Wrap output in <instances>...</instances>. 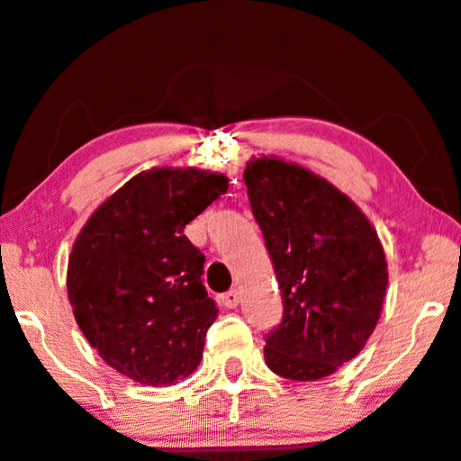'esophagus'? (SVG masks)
Wrapping results in <instances>:
<instances>
[{
  "label": "esophagus",
  "mask_w": 461,
  "mask_h": 461,
  "mask_svg": "<svg viewBox=\"0 0 461 461\" xmlns=\"http://www.w3.org/2000/svg\"><path fill=\"white\" fill-rule=\"evenodd\" d=\"M238 301H240V294H238L236 290H230V292L221 294V303H223L227 309H234L236 304H238Z\"/></svg>",
  "instance_id": "esophagus-1"
}]
</instances>
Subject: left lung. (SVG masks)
<instances>
[{
  "label": "left lung",
  "mask_w": 461,
  "mask_h": 461,
  "mask_svg": "<svg viewBox=\"0 0 461 461\" xmlns=\"http://www.w3.org/2000/svg\"><path fill=\"white\" fill-rule=\"evenodd\" d=\"M245 185L284 298L266 365L287 380L326 378L380 320L389 284L380 238L350 197L294 163L255 158Z\"/></svg>",
  "instance_id": "8db88e82"
}]
</instances>
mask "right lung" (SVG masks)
Returning <instances> with one entry per match:
<instances>
[{
  "mask_svg": "<svg viewBox=\"0 0 461 461\" xmlns=\"http://www.w3.org/2000/svg\"><path fill=\"white\" fill-rule=\"evenodd\" d=\"M225 191L227 177L210 171H143L77 236L66 279L75 320L126 378L167 386L197 369L219 309L185 227Z\"/></svg>",
  "mask_w": 461,
  "mask_h": 461,
  "instance_id": "1",
  "label": "right lung"
}]
</instances>
